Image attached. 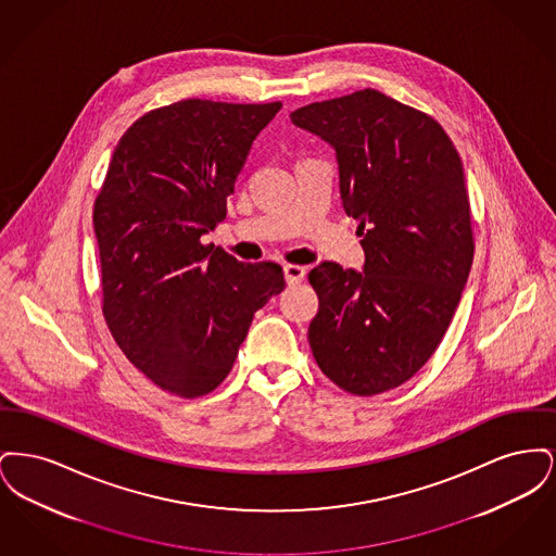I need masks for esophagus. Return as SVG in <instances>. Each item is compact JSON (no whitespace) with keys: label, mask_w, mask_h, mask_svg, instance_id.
Here are the masks:
<instances>
[{"label":"esophagus","mask_w":556,"mask_h":556,"mask_svg":"<svg viewBox=\"0 0 556 556\" xmlns=\"http://www.w3.org/2000/svg\"><path fill=\"white\" fill-rule=\"evenodd\" d=\"M283 275H286L288 286H295L306 277V268L298 265H286L283 266Z\"/></svg>","instance_id":"1"}]
</instances>
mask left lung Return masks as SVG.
Segmentation results:
<instances>
[{"mask_svg":"<svg viewBox=\"0 0 556 556\" xmlns=\"http://www.w3.org/2000/svg\"><path fill=\"white\" fill-rule=\"evenodd\" d=\"M290 118L336 150L344 208L365 238L363 270L320 263L308 275L315 361L350 394L394 390L442 342L471 270L463 162L431 116L375 89Z\"/></svg>","mask_w":556,"mask_h":556,"instance_id":"8db88e82","label":"left lung"}]
</instances>
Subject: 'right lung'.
Returning <instances> with one entry per match:
<instances>
[{"label":"right lung","mask_w":556,"mask_h":556,"mask_svg":"<svg viewBox=\"0 0 556 556\" xmlns=\"http://www.w3.org/2000/svg\"><path fill=\"white\" fill-rule=\"evenodd\" d=\"M279 110L184 100L143 114L114 148L93 206L104 317L132 365L175 396L220 386L254 313L286 288L281 266L200 241Z\"/></svg>","instance_id":"1"}]
</instances>
